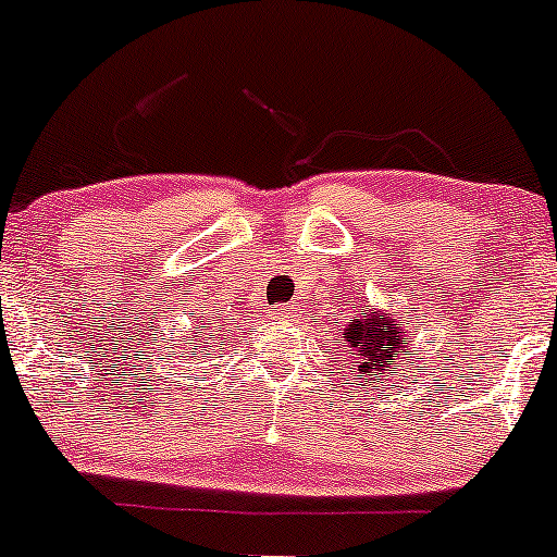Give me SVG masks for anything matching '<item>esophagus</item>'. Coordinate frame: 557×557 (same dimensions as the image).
<instances>
[{"instance_id": "esophagus-1", "label": "esophagus", "mask_w": 557, "mask_h": 557, "mask_svg": "<svg viewBox=\"0 0 557 557\" xmlns=\"http://www.w3.org/2000/svg\"><path fill=\"white\" fill-rule=\"evenodd\" d=\"M269 314H272V320H288V317L293 314V309L290 307H274Z\"/></svg>"}]
</instances>
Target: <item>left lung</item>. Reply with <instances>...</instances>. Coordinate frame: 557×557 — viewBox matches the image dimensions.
<instances>
[{
    "mask_svg": "<svg viewBox=\"0 0 557 557\" xmlns=\"http://www.w3.org/2000/svg\"><path fill=\"white\" fill-rule=\"evenodd\" d=\"M409 325V322H407ZM335 348H344L346 354H354V368L359 381L357 386L364 383H383L391 372L401 370L407 364V335L394 325V320L386 311L364 309L362 314L354 317L344 327L338 338H333Z\"/></svg>",
    "mask_w": 557,
    "mask_h": 557,
    "instance_id": "left-lung-1",
    "label": "left lung"
}]
</instances>
